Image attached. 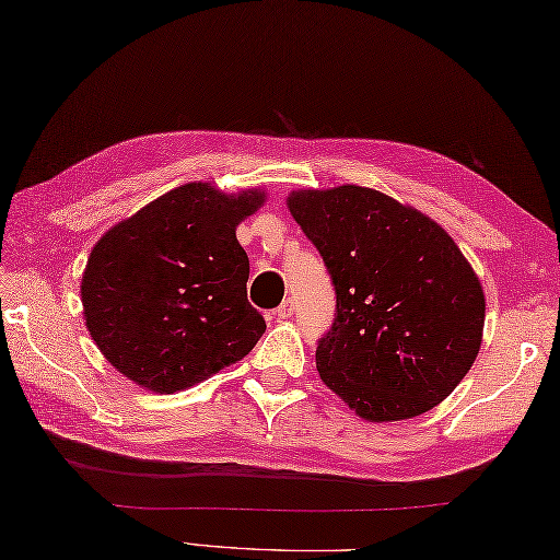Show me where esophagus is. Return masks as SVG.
<instances>
[{
  "instance_id": "esophagus-1",
  "label": "esophagus",
  "mask_w": 560,
  "mask_h": 560,
  "mask_svg": "<svg viewBox=\"0 0 560 560\" xmlns=\"http://www.w3.org/2000/svg\"><path fill=\"white\" fill-rule=\"evenodd\" d=\"M273 315H277L279 323H283V319H289V317L293 315V301H291V299L283 301V303L277 307V313H273Z\"/></svg>"
}]
</instances>
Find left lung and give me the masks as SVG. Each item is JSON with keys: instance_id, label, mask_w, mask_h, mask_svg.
<instances>
[{"instance_id": "left-lung-1", "label": "left lung", "mask_w": 560, "mask_h": 560, "mask_svg": "<svg viewBox=\"0 0 560 560\" xmlns=\"http://www.w3.org/2000/svg\"><path fill=\"white\" fill-rule=\"evenodd\" d=\"M335 283L317 341L323 383L365 421H401L443 401L477 361L486 301L455 241L377 189L289 195Z\"/></svg>"}]
</instances>
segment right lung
Segmentation results:
<instances>
[{"instance_id": "right-lung-1", "label": "right lung", "mask_w": 560, "mask_h": 560, "mask_svg": "<svg viewBox=\"0 0 560 560\" xmlns=\"http://www.w3.org/2000/svg\"><path fill=\"white\" fill-rule=\"evenodd\" d=\"M265 195L175 187L91 249L86 327L117 371L151 392L192 387L253 351L267 323L247 303L249 259L235 225Z\"/></svg>"}]
</instances>
